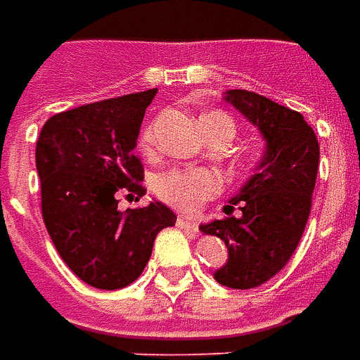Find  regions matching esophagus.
<instances>
[{"label":"esophagus","mask_w":360,"mask_h":360,"mask_svg":"<svg viewBox=\"0 0 360 360\" xmlns=\"http://www.w3.org/2000/svg\"><path fill=\"white\" fill-rule=\"evenodd\" d=\"M176 225L184 231H190V233H198V223L193 219H188V217H178L176 219Z\"/></svg>","instance_id":"obj_1"}]
</instances>
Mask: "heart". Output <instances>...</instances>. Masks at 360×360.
<instances>
[{
    "label": "heart",
    "mask_w": 360,
    "mask_h": 360,
    "mask_svg": "<svg viewBox=\"0 0 360 360\" xmlns=\"http://www.w3.org/2000/svg\"><path fill=\"white\" fill-rule=\"evenodd\" d=\"M226 118L221 112H211L201 120ZM229 120V118H226ZM155 141V127L147 124L139 135V147L143 153H151ZM221 190V178L209 168H178L160 174L155 180V192L160 200L182 211H198L203 201L211 200Z\"/></svg>",
    "instance_id": "b5f03b06"
}]
</instances>
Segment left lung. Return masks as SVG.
<instances>
[{
  "mask_svg": "<svg viewBox=\"0 0 360 360\" xmlns=\"http://www.w3.org/2000/svg\"><path fill=\"white\" fill-rule=\"evenodd\" d=\"M225 101L252 122L266 139L256 174L225 205L226 219L201 225L219 236L229 259L213 277L231 289H254L279 274L304 233L318 174L320 145L302 114L244 89L226 91ZM243 211L231 216L233 205Z\"/></svg>",
  "mask_w": 360,
  "mask_h": 360,
  "instance_id": "1",
  "label": "left lung"
}]
</instances>
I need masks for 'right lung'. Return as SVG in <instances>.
I'll return each mask as SVG.
<instances>
[{
  "instance_id": "obj_1",
  "label": "right lung",
  "mask_w": 360,
  "mask_h": 360,
  "mask_svg": "<svg viewBox=\"0 0 360 360\" xmlns=\"http://www.w3.org/2000/svg\"><path fill=\"white\" fill-rule=\"evenodd\" d=\"M157 89L79 106L48 120L37 141L42 219L58 254L81 281L116 290L134 283L157 234L176 215L153 200L118 209V195H145L135 145Z\"/></svg>"
}]
</instances>
